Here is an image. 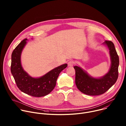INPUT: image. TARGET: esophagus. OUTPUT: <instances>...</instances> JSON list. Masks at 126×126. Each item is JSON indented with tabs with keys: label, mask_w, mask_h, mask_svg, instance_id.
Here are the masks:
<instances>
[{
	"label": "esophagus",
	"mask_w": 126,
	"mask_h": 126,
	"mask_svg": "<svg viewBox=\"0 0 126 126\" xmlns=\"http://www.w3.org/2000/svg\"><path fill=\"white\" fill-rule=\"evenodd\" d=\"M74 61H72V60H70V61H69L68 62H67V64H68V66L69 67H72L73 66V65H74Z\"/></svg>",
	"instance_id": "1"
}]
</instances>
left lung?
<instances>
[{
    "mask_svg": "<svg viewBox=\"0 0 126 126\" xmlns=\"http://www.w3.org/2000/svg\"><path fill=\"white\" fill-rule=\"evenodd\" d=\"M103 44L107 46L109 50L111 62L110 69L105 75L98 78H94L80 67H74L76 86L81 92L88 95L97 96L104 94L116 83L118 77L119 59L114 44L108 40Z\"/></svg>",
    "mask_w": 126,
    "mask_h": 126,
    "instance_id": "left-lung-1",
    "label": "left lung"
}]
</instances>
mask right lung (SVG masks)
I'll use <instances>...</instances> for the list:
<instances>
[{
    "mask_svg": "<svg viewBox=\"0 0 126 126\" xmlns=\"http://www.w3.org/2000/svg\"><path fill=\"white\" fill-rule=\"evenodd\" d=\"M28 40H23L14 49L11 55V72L17 86L22 92L29 95L40 97L49 94L54 88L61 72L67 64L54 68L43 76L33 78L25 71L21 65V53Z\"/></svg>",
    "mask_w": 126,
    "mask_h": 126,
    "instance_id": "right-lung-1",
    "label": "right lung"
}]
</instances>
